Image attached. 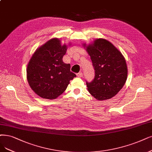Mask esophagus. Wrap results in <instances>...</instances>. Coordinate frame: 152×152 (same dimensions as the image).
I'll use <instances>...</instances> for the list:
<instances>
[{"instance_id":"esophagus-1","label":"esophagus","mask_w":152,"mask_h":152,"mask_svg":"<svg viewBox=\"0 0 152 152\" xmlns=\"http://www.w3.org/2000/svg\"><path fill=\"white\" fill-rule=\"evenodd\" d=\"M77 76L79 77H82L83 76V72H79V73H77Z\"/></svg>"}]
</instances>
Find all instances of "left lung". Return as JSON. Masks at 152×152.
I'll return each mask as SVG.
<instances>
[{"instance_id":"8db88e82","label":"left lung","mask_w":152,"mask_h":152,"mask_svg":"<svg viewBox=\"0 0 152 152\" xmlns=\"http://www.w3.org/2000/svg\"><path fill=\"white\" fill-rule=\"evenodd\" d=\"M90 56L95 71L91 83H86L88 90L97 100L111 98L125 85L128 67L124 56L114 45L105 39H96L83 44Z\"/></svg>"}]
</instances>
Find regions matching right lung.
<instances>
[{
  "mask_svg": "<svg viewBox=\"0 0 152 152\" xmlns=\"http://www.w3.org/2000/svg\"><path fill=\"white\" fill-rule=\"evenodd\" d=\"M62 45L58 38H53L38 48L27 66L28 83L37 95L54 99L63 93L76 75L70 71L71 65L63 58L68 46Z\"/></svg>",
  "mask_w": 152,
  "mask_h": 152,
  "instance_id": "add662e5",
  "label": "right lung"
}]
</instances>
